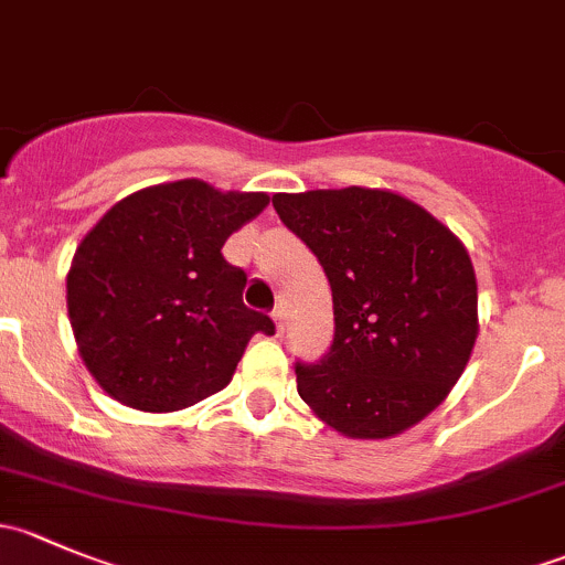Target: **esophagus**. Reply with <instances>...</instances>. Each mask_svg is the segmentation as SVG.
<instances>
[{
    "label": "esophagus",
    "mask_w": 565,
    "mask_h": 565,
    "mask_svg": "<svg viewBox=\"0 0 565 565\" xmlns=\"http://www.w3.org/2000/svg\"><path fill=\"white\" fill-rule=\"evenodd\" d=\"M270 319H273V324H276V333L284 335V330H287V319H284V311L276 309L270 315Z\"/></svg>",
    "instance_id": "34e87169"
}]
</instances>
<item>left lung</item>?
Instances as JSON below:
<instances>
[{
  "label": "left lung",
  "mask_w": 565,
  "mask_h": 565,
  "mask_svg": "<svg viewBox=\"0 0 565 565\" xmlns=\"http://www.w3.org/2000/svg\"><path fill=\"white\" fill-rule=\"evenodd\" d=\"M278 218L317 254L335 335L298 363V393L352 440H388L446 402L478 339L465 243L429 210L383 188L276 193Z\"/></svg>",
  "instance_id": "8db88e82"
}]
</instances>
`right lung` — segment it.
<instances>
[{"instance_id":"add662e5","label":"right lung","mask_w":565,"mask_h":565,"mask_svg":"<svg viewBox=\"0 0 565 565\" xmlns=\"http://www.w3.org/2000/svg\"><path fill=\"white\" fill-rule=\"evenodd\" d=\"M270 204L204 180L141 188L84 235L67 270V317L95 383L125 407L174 413L226 388L250 335L246 273L221 248Z\"/></svg>"}]
</instances>
